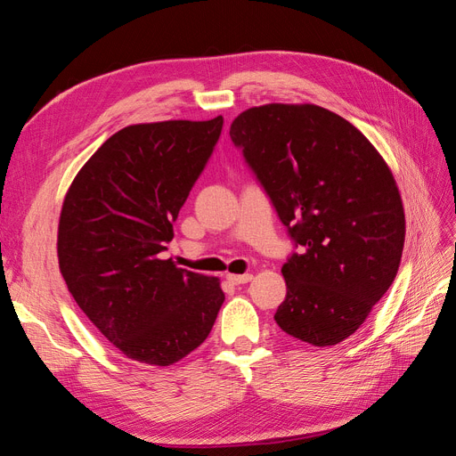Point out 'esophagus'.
I'll return each instance as SVG.
<instances>
[{
  "label": "esophagus",
  "instance_id": "obj_1",
  "mask_svg": "<svg viewBox=\"0 0 456 456\" xmlns=\"http://www.w3.org/2000/svg\"><path fill=\"white\" fill-rule=\"evenodd\" d=\"M226 280L233 285H241V283H249L253 280V273H228Z\"/></svg>",
  "mask_w": 456,
  "mask_h": 456
}]
</instances>
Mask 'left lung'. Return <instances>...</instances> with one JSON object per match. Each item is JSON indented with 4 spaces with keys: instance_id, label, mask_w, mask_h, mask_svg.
<instances>
[{
    "instance_id": "left-lung-1",
    "label": "left lung",
    "mask_w": 456,
    "mask_h": 456,
    "mask_svg": "<svg viewBox=\"0 0 456 456\" xmlns=\"http://www.w3.org/2000/svg\"><path fill=\"white\" fill-rule=\"evenodd\" d=\"M281 223L300 245L273 320L312 346L354 335L402 262L405 213L388 163L350 121L315 104L272 102L230 126Z\"/></svg>"
}]
</instances>
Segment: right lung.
Wrapping results in <instances>:
<instances>
[{"label": "right lung", "instance_id": "obj_1", "mask_svg": "<svg viewBox=\"0 0 456 456\" xmlns=\"http://www.w3.org/2000/svg\"><path fill=\"white\" fill-rule=\"evenodd\" d=\"M223 131V116L123 127L68 188L59 268L77 306L129 360L167 367L209 337L220 280L161 258Z\"/></svg>", "mask_w": 456, "mask_h": 456}]
</instances>
